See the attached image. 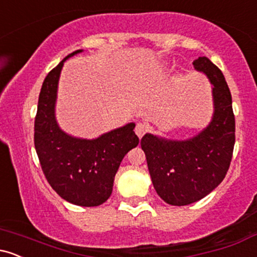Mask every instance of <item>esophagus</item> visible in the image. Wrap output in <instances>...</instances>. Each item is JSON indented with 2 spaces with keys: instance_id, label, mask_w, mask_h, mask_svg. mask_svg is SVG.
<instances>
[{
  "instance_id": "34e87169",
  "label": "esophagus",
  "mask_w": 257,
  "mask_h": 257,
  "mask_svg": "<svg viewBox=\"0 0 257 257\" xmlns=\"http://www.w3.org/2000/svg\"><path fill=\"white\" fill-rule=\"evenodd\" d=\"M147 125L146 124H143V123H138L137 126H135V133H137V135L139 137V139H141L144 137V134L147 132Z\"/></svg>"
}]
</instances>
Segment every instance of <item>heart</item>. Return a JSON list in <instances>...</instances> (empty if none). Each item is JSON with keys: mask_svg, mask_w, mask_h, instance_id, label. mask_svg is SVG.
<instances>
[{"mask_svg": "<svg viewBox=\"0 0 257 257\" xmlns=\"http://www.w3.org/2000/svg\"><path fill=\"white\" fill-rule=\"evenodd\" d=\"M168 67H169V63H167V61H166V63L162 64V69H163V70H167Z\"/></svg>", "mask_w": 257, "mask_h": 257, "instance_id": "obj_1", "label": "heart"}]
</instances>
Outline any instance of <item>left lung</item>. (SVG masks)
Listing matches in <instances>:
<instances>
[{
  "instance_id": "obj_1",
  "label": "left lung",
  "mask_w": 257,
  "mask_h": 257,
  "mask_svg": "<svg viewBox=\"0 0 257 257\" xmlns=\"http://www.w3.org/2000/svg\"><path fill=\"white\" fill-rule=\"evenodd\" d=\"M211 84L214 112L209 124L188 139H167L147 133L141 139L156 192L170 205L198 202L225 179L234 147L232 96L219 67L206 57L193 61Z\"/></svg>"
}]
</instances>
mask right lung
<instances>
[{
  "label": "right lung",
  "instance_id": "1",
  "mask_svg": "<svg viewBox=\"0 0 257 257\" xmlns=\"http://www.w3.org/2000/svg\"><path fill=\"white\" fill-rule=\"evenodd\" d=\"M65 57L44 78L35 119V149L49 185L61 198L79 206H98L110 198L120 162L138 146L135 123L112 129L95 139L67 134L55 116L58 85Z\"/></svg>",
  "mask_w": 257,
  "mask_h": 257
}]
</instances>
